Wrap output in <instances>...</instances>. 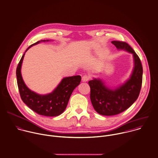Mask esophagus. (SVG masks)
I'll use <instances>...</instances> for the list:
<instances>
[{
  "label": "esophagus",
  "mask_w": 158,
  "mask_h": 158,
  "mask_svg": "<svg viewBox=\"0 0 158 158\" xmlns=\"http://www.w3.org/2000/svg\"><path fill=\"white\" fill-rule=\"evenodd\" d=\"M89 79H90V76L89 75H87V74H85V75H84L82 76V81L83 82H87V81H88L89 80Z\"/></svg>",
  "instance_id": "34e87169"
}]
</instances>
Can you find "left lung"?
I'll list each match as a JSON object with an SVG mask.
<instances>
[{
  "instance_id": "left-lung-1",
  "label": "left lung",
  "mask_w": 158,
  "mask_h": 158,
  "mask_svg": "<svg viewBox=\"0 0 158 158\" xmlns=\"http://www.w3.org/2000/svg\"><path fill=\"white\" fill-rule=\"evenodd\" d=\"M111 42L118 49H123L133 54L134 68L130 79L114 90L106 87L100 79H94L89 81L93 107L103 116L118 114L129 108L138 98L142 84L143 68L139 56L127 43L118 40Z\"/></svg>"
}]
</instances>
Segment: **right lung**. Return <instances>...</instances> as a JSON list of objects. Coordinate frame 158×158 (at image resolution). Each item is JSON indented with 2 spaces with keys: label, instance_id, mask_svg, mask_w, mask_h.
<instances>
[{
  "label": "right lung",
  "instance_id": "obj_1",
  "mask_svg": "<svg viewBox=\"0 0 158 158\" xmlns=\"http://www.w3.org/2000/svg\"><path fill=\"white\" fill-rule=\"evenodd\" d=\"M45 41L48 40H42L33 44L26 49V52L32 45ZM24 54L22 56L16 71L17 84L21 100L29 108L40 115L59 116L65 110L71 94L80 84L81 76L64 77L52 93L44 95L37 94L27 87L21 76V68Z\"/></svg>",
  "mask_w": 158,
  "mask_h": 158
}]
</instances>
